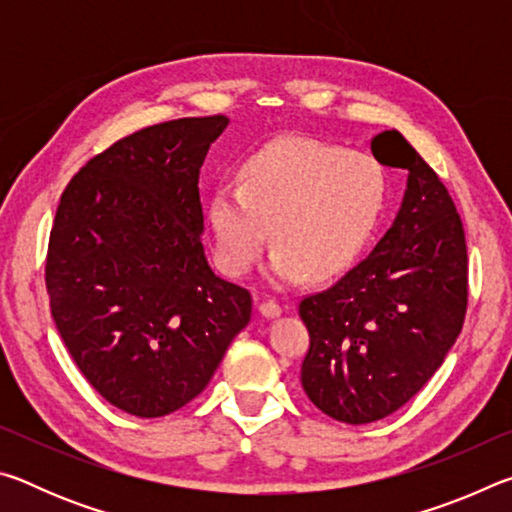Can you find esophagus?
<instances>
[{"label": "esophagus", "instance_id": "1", "mask_svg": "<svg viewBox=\"0 0 512 512\" xmlns=\"http://www.w3.org/2000/svg\"><path fill=\"white\" fill-rule=\"evenodd\" d=\"M257 307H259V314H262L264 318H277L282 314V307L277 305L275 300H262Z\"/></svg>", "mask_w": 512, "mask_h": 512}]
</instances>
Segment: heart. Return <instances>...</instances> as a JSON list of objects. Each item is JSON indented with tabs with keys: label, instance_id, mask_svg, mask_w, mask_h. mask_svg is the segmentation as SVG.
Here are the masks:
<instances>
[{
	"label": "heart",
	"instance_id": "heart-1",
	"mask_svg": "<svg viewBox=\"0 0 512 512\" xmlns=\"http://www.w3.org/2000/svg\"><path fill=\"white\" fill-rule=\"evenodd\" d=\"M388 178L370 153L284 137L244 162L241 185L223 183L207 203L216 259L228 275L255 266L271 239L268 280L293 287L343 273L375 235Z\"/></svg>",
	"mask_w": 512,
	"mask_h": 512
}]
</instances>
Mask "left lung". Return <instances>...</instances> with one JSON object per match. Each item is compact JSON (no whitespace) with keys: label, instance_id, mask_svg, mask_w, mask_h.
Listing matches in <instances>:
<instances>
[{"label":"left lung","instance_id":"1","mask_svg":"<svg viewBox=\"0 0 512 512\" xmlns=\"http://www.w3.org/2000/svg\"><path fill=\"white\" fill-rule=\"evenodd\" d=\"M370 149L409 171L400 212L361 264L300 302L309 329L302 388L348 424L409 402L443 366L467 309L465 232L447 187L397 131L372 137Z\"/></svg>","mask_w":512,"mask_h":512}]
</instances>
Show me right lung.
Segmentation results:
<instances>
[{
	"mask_svg": "<svg viewBox=\"0 0 512 512\" xmlns=\"http://www.w3.org/2000/svg\"><path fill=\"white\" fill-rule=\"evenodd\" d=\"M225 128L223 115L142 128L94 155L60 196L51 316L94 391L137 418L192 402L253 314L201 239L198 173Z\"/></svg>",
	"mask_w": 512,
	"mask_h": 512,
	"instance_id": "right-lung-1",
	"label": "right lung"
}]
</instances>
